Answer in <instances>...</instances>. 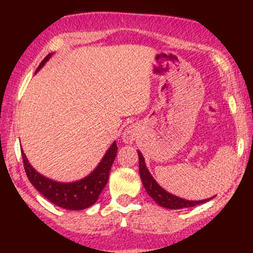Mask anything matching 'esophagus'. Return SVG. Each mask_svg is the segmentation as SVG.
I'll return each instance as SVG.
<instances>
[{
	"label": "esophagus",
	"instance_id": "obj_1",
	"mask_svg": "<svg viewBox=\"0 0 253 253\" xmlns=\"http://www.w3.org/2000/svg\"><path fill=\"white\" fill-rule=\"evenodd\" d=\"M136 138V130L134 127H127L123 133V141L125 144H132Z\"/></svg>",
	"mask_w": 253,
	"mask_h": 253
}]
</instances>
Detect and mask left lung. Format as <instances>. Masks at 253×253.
Masks as SVG:
<instances>
[{"label":"left lung","mask_w":253,"mask_h":253,"mask_svg":"<svg viewBox=\"0 0 253 253\" xmlns=\"http://www.w3.org/2000/svg\"><path fill=\"white\" fill-rule=\"evenodd\" d=\"M138 157H139V173H140L141 182L146 190V193L152 197L153 201L158 203L161 207L167 208V210H182V208H189V207H195L197 205H201L213 197L205 200H199V201H193V200H185L182 197H178L176 195L167 191L161 185L157 183V181L153 178L152 175L150 173L149 169H147L146 164H145V159L143 155H141L140 151H138Z\"/></svg>","instance_id":"1"}]
</instances>
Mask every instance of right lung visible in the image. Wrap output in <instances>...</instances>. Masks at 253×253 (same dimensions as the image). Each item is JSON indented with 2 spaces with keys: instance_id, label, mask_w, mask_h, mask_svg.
<instances>
[{
  "instance_id": "right-lung-1",
  "label": "right lung",
  "mask_w": 253,
  "mask_h": 253,
  "mask_svg": "<svg viewBox=\"0 0 253 253\" xmlns=\"http://www.w3.org/2000/svg\"><path fill=\"white\" fill-rule=\"evenodd\" d=\"M52 54L53 53L47 54L43 58L42 62L38 66L36 74L45 65L46 62H48ZM117 152V141H114L110 145L109 149L106 151L103 158L101 159L97 167L88 176H85L82 179H78V181L64 183L53 181V179L38 172L30 164L24 151L21 150L26 175H27L32 184L34 185V188L53 205L70 211L85 210L97 201L101 191L103 190L107 182H108L109 171L112 164L114 163Z\"/></svg>"
}]
</instances>
